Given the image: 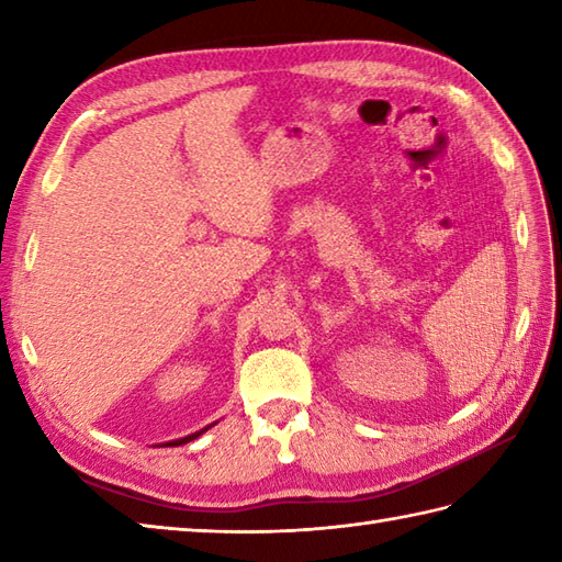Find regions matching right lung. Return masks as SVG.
I'll use <instances>...</instances> for the list:
<instances>
[{"label": "right lung", "instance_id": "right-lung-1", "mask_svg": "<svg viewBox=\"0 0 562 562\" xmlns=\"http://www.w3.org/2000/svg\"><path fill=\"white\" fill-rule=\"evenodd\" d=\"M207 429V427H205ZM205 429H200V432H195V435H190V437H183V439H176L173 445H186V441H190V439H195V437H200L202 432H205Z\"/></svg>", "mask_w": 562, "mask_h": 562}]
</instances>
